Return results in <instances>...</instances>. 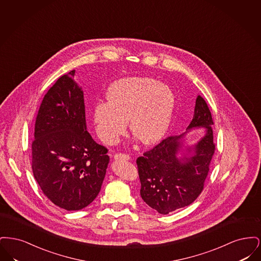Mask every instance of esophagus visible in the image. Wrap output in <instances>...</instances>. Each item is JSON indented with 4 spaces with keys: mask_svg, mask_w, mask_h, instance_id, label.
Wrapping results in <instances>:
<instances>
[{
    "mask_svg": "<svg viewBox=\"0 0 261 261\" xmlns=\"http://www.w3.org/2000/svg\"><path fill=\"white\" fill-rule=\"evenodd\" d=\"M114 159H115V160H122V161H129V160H130V156H129V154H127V153H121V152H119V153H115V154H114Z\"/></svg>",
    "mask_w": 261,
    "mask_h": 261,
    "instance_id": "1",
    "label": "esophagus"
}]
</instances>
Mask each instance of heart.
Listing matches in <instances>:
<instances>
[{
	"instance_id": "1",
	"label": "heart",
	"mask_w": 261,
	"mask_h": 261,
	"mask_svg": "<svg viewBox=\"0 0 261 261\" xmlns=\"http://www.w3.org/2000/svg\"><path fill=\"white\" fill-rule=\"evenodd\" d=\"M108 101L94 109V123L99 139L113 143L123 134L126 120L133 136L143 144H152L165 134L175 107L171 89L147 77H129L112 83Z\"/></svg>"
}]
</instances>
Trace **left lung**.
<instances>
[{
	"label": "left lung",
	"instance_id": "left-lung-1",
	"mask_svg": "<svg viewBox=\"0 0 261 261\" xmlns=\"http://www.w3.org/2000/svg\"><path fill=\"white\" fill-rule=\"evenodd\" d=\"M213 119L206 101L196 99L195 113L188 128L204 127L205 135L194 146V155L178 159L180 136H169L137 159L143 200L161 214L185 207L203 190L215 150ZM191 151V150H190Z\"/></svg>",
	"mask_w": 261,
	"mask_h": 261
}]
</instances>
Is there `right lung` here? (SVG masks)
<instances>
[{
    "mask_svg": "<svg viewBox=\"0 0 261 261\" xmlns=\"http://www.w3.org/2000/svg\"><path fill=\"white\" fill-rule=\"evenodd\" d=\"M74 70L44 96L35 121L32 170L44 195L66 211L89 205L100 191L110 158L86 128L84 96Z\"/></svg>",
    "mask_w": 261,
    "mask_h": 261,
    "instance_id": "right-lung-1",
    "label": "right lung"
}]
</instances>
